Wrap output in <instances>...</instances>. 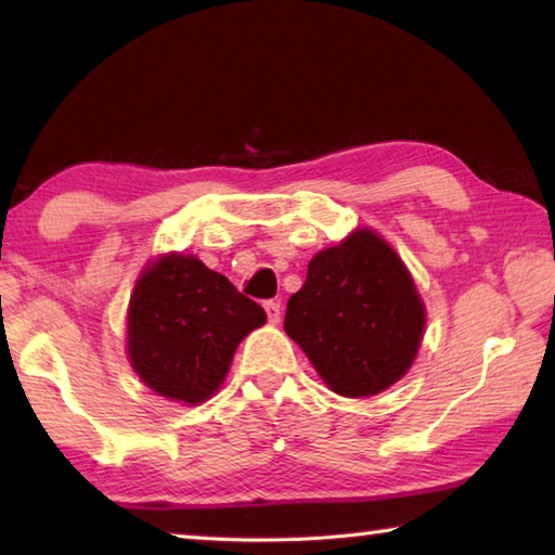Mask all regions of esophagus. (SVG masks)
<instances>
[{
  "label": "esophagus",
  "instance_id": "esophagus-1",
  "mask_svg": "<svg viewBox=\"0 0 555 555\" xmlns=\"http://www.w3.org/2000/svg\"><path fill=\"white\" fill-rule=\"evenodd\" d=\"M264 311H267L269 323H279L281 321V304H279V300H267Z\"/></svg>",
  "mask_w": 555,
  "mask_h": 555
}]
</instances>
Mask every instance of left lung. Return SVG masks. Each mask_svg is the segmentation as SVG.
Returning <instances> with one entry per match:
<instances>
[{
	"mask_svg": "<svg viewBox=\"0 0 555 555\" xmlns=\"http://www.w3.org/2000/svg\"><path fill=\"white\" fill-rule=\"evenodd\" d=\"M424 323V304L397 251L372 230H357L311 259L284 327L327 387L357 399L406 374Z\"/></svg>",
	"mask_w": 555,
	"mask_h": 555,
	"instance_id": "left-lung-1",
	"label": "left lung"
}]
</instances>
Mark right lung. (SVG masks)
<instances>
[{
	"instance_id": "1",
	"label": "right lung",
	"mask_w": 555,
	"mask_h": 555,
	"mask_svg": "<svg viewBox=\"0 0 555 555\" xmlns=\"http://www.w3.org/2000/svg\"><path fill=\"white\" fill-rule=\"evenodd\" d=\"M264 321V308L201 259L162 257L129 300L131 367L162 397L201 403L222 384L237 345Z\"/></svg>"
}]
</instances>
